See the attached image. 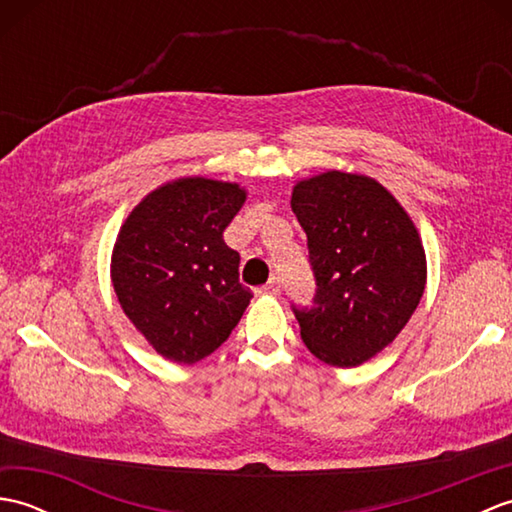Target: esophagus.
I'll return each instance as SVG.
<instances>
[{"mask_svg": "<svg viewBox=\"0 0 512 512\" xmlns=\"http://www.w3.org/2000/svg\"><path fill=\"white\" fill-rule=\"evenodd\" d=\"M259 292H266V295H279V292H281V279L279 277H270L268 284L259 288Z\"/></svg>", "mask_w": 512, "mask_h": 512, "instance_id": "1", "label": "esophagus"}]
</instances>
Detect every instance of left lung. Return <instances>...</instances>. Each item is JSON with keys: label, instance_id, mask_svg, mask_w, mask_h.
<instances>
[{"label": "left lung", "instance_id": "1", "mask_svg": "<svg viewBox=\"0 0 512 512\" xmlns=\"http://www.w3.org/2000/svg\"><path fill=\"white\" fill-rule=\"evenodd\" d=\"M292 211L308 235L314 297L292 303L301 339L334 367L365 363L405 328L427 284L416 226L372 178L328 171L299 182Z\"/></svg>", "mask_w": 512, "mask_h": 512}]
</instances>
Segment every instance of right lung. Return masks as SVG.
I'll return each mask as SVG.
<instances>
[{
	"mask_svg": "<svg viewBox=\"0 0 512 512\" xmlns=\"http://www.w3.org/2000/svg\"><path fill=\"white\" fill-rule=\"evenodd\" d=\"M244 200L237 184L182 178L149 193L121 228L116 297L169 361L193 365L213 354L253 297L239 284V253L224 244Z\"/></svg>",
	"mask_w": 512,
	"mask_h": 512,
	"instance_id": "obj_1",
	"label": "right lung"
}]
</instances>
